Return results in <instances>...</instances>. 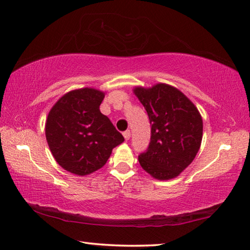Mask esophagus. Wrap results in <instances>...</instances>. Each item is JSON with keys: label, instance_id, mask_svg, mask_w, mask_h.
<instances>
[{"label": "esophagus", "instance_id": "esophagus-1", "mask_svg": "<svg viewBox=\"0 0 250 250\" xmlns=\"http://www.w3.org/2000/svg\"><path fill=\"white\" fill-rule=\"evenodd\" d=\"M124 137H125V140L130 139V130H126V131L124 132Z\"/></svg>", "mask_w": 250, "mask_h": 250}]
</instances>
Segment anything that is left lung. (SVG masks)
<instances>
[{
	"mask_svg": "<svg viewBox=\"0 0 250 250\" xmlns=\"http://www.w3.org/2000/svg\"><path fill=\"white\" fill-rule=\"evenodd\" d=\"M133 93L146 109L151 125L149 147L138 158L140 166L156 180H172L199 151L202 117L191 100L172 85L136 86Z\"/></svg>",
	"mask_w": 250,
	"mask_h": 250,
	"instance_id": "obj_1",
	"label": "left lung"
}]
</instances>
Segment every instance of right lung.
<instances>
[{
  "label": "right lung",
  "mask_w": 250,
  "mask_h": 250,
  "mask_svg": "<svg viewBox=\"0 0 250 250\" xmlns=\"http://www.w3.org/2000/svg\"><path fill=\"white\" fill-rule=\"evenodd\" d=\"M105 93L73 89L54 104L44 132L55 161L67 172L85 176L105 165L112 149L125 141L100 105Z\"/></svg>",
  "instance_id": "add662e5"
}]
</instances>
